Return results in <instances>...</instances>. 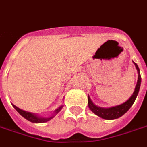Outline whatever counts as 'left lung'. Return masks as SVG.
<instances>
[{
	"label": "left lung",
	"mask_w": 147,
	"mask_h": 147,
	"mask_svg": "<svg viewBox=\"0 0 147 147\" xmlns=\"http://www.w3.org/2000/svg\"><path fill=\"white\" fill-rule=\"evenodd\" d=\"M134 64L135 68L138 71V81L132 96L126 102L122 103V104L108 107V108H104V107L96 106L94 103L92 102L90 96L88 95V106L94 114L98 115L100 118L106 119V120H113V119L120 118L121 116H122L124 114H126V112L129 110V109L132 106L135 99L137 98L138 94L139 92V89H140V86H141V75H140L139 68L135 62H134Z\"/></svg>",
	"instance_id": "8db88e82"
}]
</instances>
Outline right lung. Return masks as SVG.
<instances>
[{
    "label": "right lung",
    "instance_id": "obj_1",
    "mask_svg": "<svg viewBox=\"0 0 147 147\" xmlns=\"http://www.w3.org/2000/svg\"><path fill=\"white\" fill-rule=\"evenodd\" d=\"M13 105V104H12ZM15 110L18 111L19 114H21L22 117H24L25 119H27L28 121L31 122H33V123H44V122H46L51 120L53 118H54L56 116V114H57L61 111V110L62 109L63 107V105L60 106L57 109L54 110V112L53 113V114L49 117H46V118H44V117H41L39 115H37V114H34V113H31V112H28V111H25V110H21L20 108H18L15 105H13Z\"/></svg>",
    "mask_w": 147,
    "mask_h": 147
}]
</instances>
